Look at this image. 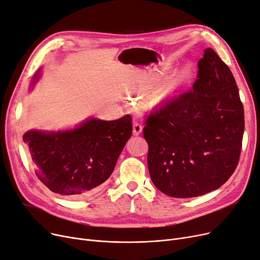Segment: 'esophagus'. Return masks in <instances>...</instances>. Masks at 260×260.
Returning <instances> with one entry per match:
<instances>
[{
    "label": "esophagus",
    "instance_id": "esophagus-1",
    "mask_svg": "<svg viewBox=\"0 0 260 260\" xmlns=\"http://www.w3.org/2000/svg\"><path fill=\"white\" fill-rule=\"evenodd\" d=\"M142 132V125L138 122H134V125H133V134L135 136H138Z\"/></svg>",
    "mask_w": 260,
    "mask_h": 260
}]
</instances>
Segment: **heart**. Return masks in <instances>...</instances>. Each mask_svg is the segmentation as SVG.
Masks as SVG:
<instances>
[{"instance_id":"1","label":"heart","mask_w":260,"mask_h":260,"mask_svg":"<svg viewBox=\"0 0 260 260\" xmlns=\"http://www.w3.org/2000/svg\"><path fill=\"white\" fill-rule=\"evenodd\" d=\"M189 74H190V69H189V68H185V69H183L182 71L178 72L177 75L173 78L171 82H169L162 88H160L159 90H158L157 93L154 95V98L152 100L153 105L160 104V103L165 102V101L168 98H170V95L174 92V90L180 84H182L184 81L187 80Z\"/></svg>"}]
</instances>
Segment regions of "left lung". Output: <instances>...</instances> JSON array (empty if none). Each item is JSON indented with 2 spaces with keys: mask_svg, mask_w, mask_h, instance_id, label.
<instances>
[{
  "mask_svg": "<svg viewBox=\"0 0 260 260\" xmlns=\"http://www.w3.org/2000/svg\"><path fill=\"white\" fill-rule=\"evenodd\" d=\"M198 66L191 89L152 112L143 128L152 182L172 198L220 188L241 152L244 112L232 71L210 48Z\"/></svg>",
  "mask_w": 260,
  "mask_h": 260,
  "instance_id": "left-lung-1",
  "label": "left lung"
}]
</instances>
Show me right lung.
Here are the masks:
<instances>
[{
    "mask_svg": "<svg viewBox=\"0 0 260 260\" xmlns=\"http://www.w3.org/2000/svg\"><path fill=\"white\" fill-rule=\"evenodd\" d=\"M39 75L40 70L32 86ZM132 131L129 115L115 121L90 118L73 129L28 131L23 141L40 182L55 193L80 198L108 179Z\"/></svg>",
    "mask_w": 260,
    "mask_h": 260,
    "instance_id": "right-lung-1",
    "label": "right lung"
}]
</instances>
